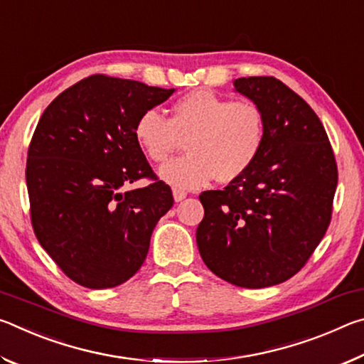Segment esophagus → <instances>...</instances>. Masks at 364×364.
<instances>
[{"label":"esophagus","instance_id":"1","mask_svg":"<svg viewBox=\"0 0 364 364\" xmlns=\"http://www.w3.org/2000/svg\"><path fill=\"white\" fill-rule=\"evenodd\" d=\"M186 196H188V193L184 189H180V188H175L173 189V197H175L176 202L186 199Z\"/></svg>","mask_w":364,"mask_h":364}]
</instances>
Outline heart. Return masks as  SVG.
<instances>
[{
	"label": "heart",
	"mask_w": 364,
	"mask_h": 364,
	"mask_svg": "<svg viewBox=\"0 0 364 364\" xmlns=\"http://www.w3.org/2000/svg\"><path fill=\"white\" fill-rule=\"evenodd\" d=\"M267 136L262 109L208 90L189 91L171 104L170 117L144 110L134 123V138L154 164H165L186 141L188 156L160 170L171 186L194 189L213 178L231 183L260 156Z\"/></svg>",
	"instance_id": "heart-1"
}]
</instances>
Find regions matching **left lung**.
Here are the masks:
<instances>
[{
	"label": "left lung",
	"mask_w": 364,
	"mask_h": 364,
	"mask_svg": "<svg viewBox=\"0 0 364 364\" xmlns=\"http://www.w3.org/2000/svg\"><path fill=\"white\" fill-rule=\"evenodd\" d=\"M234 86L262 109L260 156L223 191H204L196 241L208 269L234 286L269 287L291 279L321 242L332 218L337 162L321 120L274 77Z\"/></svg>",
	"instance_id": "1"
}]
</instances>
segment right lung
<instances>
[{
    "instance_id": "right-lung-1",
    "label": "right lung",
    "mask_w": 364,
    "mask_h": 364,
    "mask_svg": "<svg viewBox=\"0 0 364 364\" xmlns=\"http://www.w3.org/2000/svg\"><path fill=\"white\" fill-rule=\"evenodd\" d=\"M96 73L43 112L27 152L26 180L36 239L73 282L109 289L144 263L151 234L173 205L134 138L138 117L173 95ZM146 177V188L125 191Z\"/></svg>"
}]
</instances>
